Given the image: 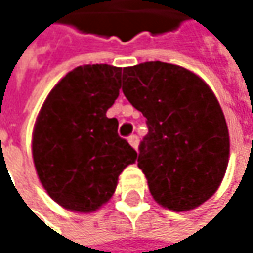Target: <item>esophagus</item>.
I'll use <instances>...</instances> for the list:
<instances>
[{
    "label": "esophagus",
    "mask_w": 253,
    "mask_h": 253,
    "mask_svg": "<svg viewBox=\"0 0 253 253\" xmlns=\"http://www.w3.org/2000/svg\"><path fill=\"white\" fill-rule=\"evenodd\" d=\"M138 141H139V139H138L136 135H130V136H129V144H130L135 150L138 148Z\"/></svg>",
    "instance_id": "esophagus-1"
}]
</instances>
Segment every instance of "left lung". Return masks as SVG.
Listing matches in <instances>:
<instances>
[{
	"mask_svg": "<svg viewBox=\"0 0 253 253\" xmlns=\"http://www.w3.org/2000/svg\"><path fill=\"white\" fill-rule=\"evenodd\" d=\"M123 93L147 118L138 167L154 200L174 211L206 203L229 157L228 126L209 85L184 67L148 61L123 69Z\"/></svg>",
	"mask_w": 253,
	"mask_h": 253,
	"instance_id": "left-lung-1",
	"label": "left lung"
}]
</instances>
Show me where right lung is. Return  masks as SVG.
Segmentation results:
<instances>
[{"label": "right lung", "instance_id": "right-lung-1", "mask_svg": "<svg viewBox=\"0 0 253 253\" xmlns=\"http://www.w3.org/2000/svg\"><path fill=\"white\" fill-rule=\"evenodd\" d=\"M121 69L86 64L52 88L33 132V159L47 195L67 210L89 213L109 201L118 175L138 153L118 136L106 111L120 94Z\"/></svg>", "mask_w": 253, "mask_h": 253}]
</instances>
